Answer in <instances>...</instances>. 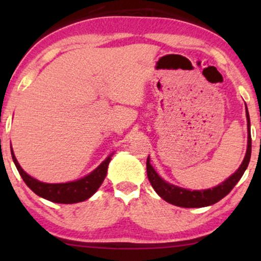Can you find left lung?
Returning a JSON list of instances; mask_svg holds the SVG:
<instances>
[{
    "label": "left lung",
    "instance_id": "1",
    "mask_svg": "<svg viewBox=\"0 0 261 261\" xmlns=\"http://www.w3.org/2000/svg\"><path fill=\"white\" fill-rule=\"evenodd\" d=\"M246 116H247V127H248V145L247 152H246L245 159L239 167L237 172L221 183L217 187L208 190H187V189L176 187L173 184L166 183L165 180L162 179L155 172L151 164H149V158L146 162V169H147V177L151 185L154 189L156 194H158L166 202L174 204L177 206H183V208H202V206L212 205L214 203L219 202L222 199L224 196H227L229 192L233 190V188L240 180L242 174L245 173L247 169L249 159H251L252 152V138H251V122H249V115L247 112V107H246Z\"/></svg>",
    "mask_w": 261,
    "mask_h": 261
}]
</instances>
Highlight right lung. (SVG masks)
Listing matches in <instances>:
<instances>
[{
    "label": "right lung",
    "mask_w": 261,
    "mask_h": 261,
    "mask_svg": "<svg viewBox=\"0 0 261 261\" xmlns=\"http://www.w3.org/2000/svg\"><path fill=\"white\" fill-rule=\"evenodd\" d=\"M12 156L20 176L22 177L23 181L32 191L35 192V194L42 198L48 199V201L55 203H64V204L83 202L89 197H91L97 191V189L101 187L103 180H105L107 171H108L109 162L112 160L109 155L97 169L92 171L88 176L82 178V179H78L76 181H69V183L48 184L37 180L35 178L31 177L30 174L24 172L21 169L20 164L17 163L15 155L13 153V149Z\"/></svg>",
    "instance_id": "add662e5"
}]
</instances>
